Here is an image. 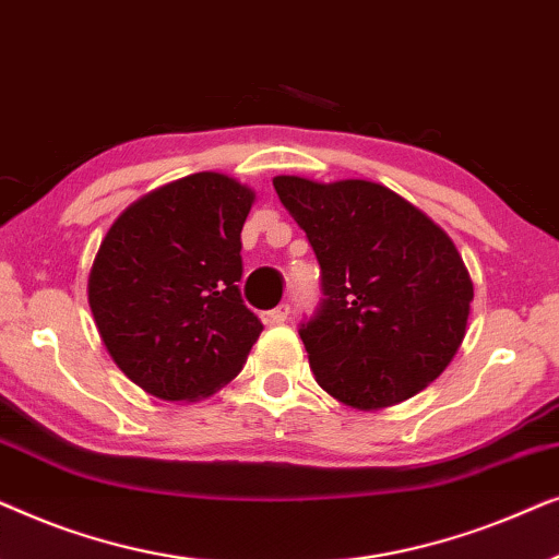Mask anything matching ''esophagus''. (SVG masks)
Segmentation results:
<instances>
[{
	"mask_svg": "<svg viewBox=\"0 0 559 559\" xmlns=\"http://www.w3.org/2000/svg\"><path fill=\"white\" fill-rule=\"evenodd\" d=\"M287 316H289V305L282 302V305H277V308H274V310L266 312V323L280 325V323H285Z\"/></svg>",
	"mask_w": 559,
	"mask_h": 559,
	"instance_id": "esophagus-1",
	"label": "esophagus"
}]
</instances>
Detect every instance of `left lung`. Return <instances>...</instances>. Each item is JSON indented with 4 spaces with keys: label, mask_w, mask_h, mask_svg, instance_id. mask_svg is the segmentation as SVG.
Segmentation results:
<instances>
[{
    "label": "left lung",
    "mask_w": 559,
    "mask_h": 559,
    "mask_svg": "<svg viewBox=\"0 0 559 559\" xmlns=\"http://www.w3.org/2000/svg\"><path fill=\"white\" fill-rule=\"evenodd\" d=\"M272 182L320 264L323 302L300 325L318 384L356 409L415 396L468 325L473 282L455 243L379 182Z\"/></svg>",
    "instance_id": "obj_1"
}]
</instances>
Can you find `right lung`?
<instances>
[{"label": "right lung", "mask_w": 559, "mask_h": 559, "mask_svg": "<svg viewBox=\"0 0 559 559\" xmlns=\"http://www.w3.org/2000/svg\"><path fill=\"white\" fill-rule=\"evenodd\" d=\"M254 190L195 173L129 205L88 274V305L114 364L167 402L228 384L264 325L241 300V228Z\"/></svg>", "instance_id": "obj_1"}]
</instances>
